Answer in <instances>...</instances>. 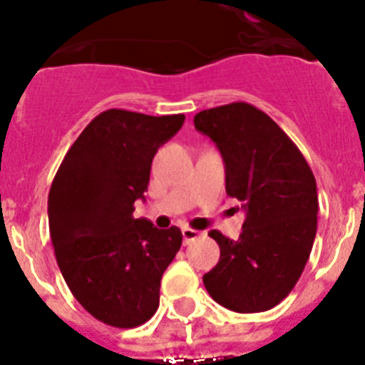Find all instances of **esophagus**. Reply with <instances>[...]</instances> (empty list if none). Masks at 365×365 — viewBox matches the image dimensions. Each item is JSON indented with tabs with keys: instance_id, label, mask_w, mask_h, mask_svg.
I'll return each mask as SVG.
<instances>
[{
	"instance_id": "1",
	"label": "esophagus",
	"mask_w": 365,
	"mask_h": 365,
	"mask_svg": "<svg viewBox=\"0 0 365 365\" xmlns=\"http://www.w3.org/2000/svg\"><path fill=\"white\" fill-rule=\"evenodd\" d=\"M201 235V232L193 230V228H182V240H185V243H192V241H195Z\"/></svg>"
}]
</instances>
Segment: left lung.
I'll return each instance as SVG.
<instances>
[{"label":"left lung","mask_w":365,"mask_h":365,"mask_svg":"<svg viewBox=\"0 0 365 365\" xmlns=\"http://www.w3.org/2000/svg\"><path fill=\"white\" fill-rule=\"evenodd\" d=\"M193 124L221 151L227 193L247 214L240 240L208 232L221 256L202 283L230 311H269L294 289L311 254L318 222L314 175L285 131L247 102L205 109Z\"/></svg>","instance_id":"obj_1"}]
</instances>
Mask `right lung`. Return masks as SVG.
Segmentation results:
<instances>
[{"instance_id":"right-lung-1","label":"right lung","mask_w":365,"mask_h":365,"mask_svg":"<svg viewBox=\"0 0 365 365\" xmlns=\"http://www.w3.org/2000/svg\"><path fill=\"white\" fill-rule=\"evenodd\" d=\"M185 115L150 117L108 109L87 124L49 192L54 256L73 296L113 327L143 325L159 307L160 279L182 243L177 227L135 219L155 153Z\"/></svg>"}]
</instances>
